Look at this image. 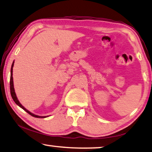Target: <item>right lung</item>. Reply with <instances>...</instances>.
Segmentation results:
<instances>
[{
    "label": "right lung",
    "instance_id": "add662e5",
    "mask_svg": "<svg viewBox=\"0 0 152 152\" xmlns=\"http://www.w3.org/2000/svg\"><path fill=\"white\" fill-rule=\"evenodd\" d=\"M13 66H14V62H13L12 65V68H11V77H10V92H11V95H12V97L13 99V100L14 101V102L16 103V104L18 105L21 107V108H23L24 110L27 112L28 114H29L30 115H31L32 116H34V117H36V118H45L47 117V116H38V115H36V114H32L31 113H30L29 111H28L27 109L25 108L23 105L20 104V103L19 102V101L17 99V96L16 95V93H15V91H14V82H13V77H12V73H13Z\"/></svg>",
    "mask_w": 152,
    "mask_h": 152
}]
</instances>
